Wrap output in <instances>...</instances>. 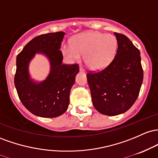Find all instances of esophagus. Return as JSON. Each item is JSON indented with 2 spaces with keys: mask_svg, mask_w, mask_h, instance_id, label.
I'll return each mask as SVG.
<instances>
[{
  "mask_svg": "<svg viewBox=\"0 0 158 158\" xmlns=\"http://www.w3.org/2000/svg\"><path fill=\"white\" fill-rule=\"evenodd\" d=\"M79 70H80V72H84V71H85V70L84 69L82 68V67H80Z\"/></svg>",
  "mask_w": 158,
  "mask_h": 158,
  "instance_id": "esophagus-1",
  "label": "esophagus"
}]
</instances>
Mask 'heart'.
I'll list each match as a JSON object with an SVG mask.
<instances>
[{
    "instance_id": "1",
    "label": "heart",
    "mask_w": 158,
    "mask_h": 158,
    "mask_svg": "<svg viewBox=\"0 0 158 158\" xmlns=\"http://www.w3.org/2000/svg\"><path fill=\"white\" fill-rule=\"evenodd\" d=\"M118 42L113 35L100 32H86L74 38L72 45H63L62 52L72 61H79L84 54V61L89 69L100 70L114 59Z\"/></svg>"
}]
</instances>
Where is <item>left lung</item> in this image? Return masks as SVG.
<instances>
[{"instance_id": "1", "label": "left lung", "mask_w": 158, "mask_h": 158, "mask_svg": "<svg viewBox=\"0 0 158 158\" xmlns=\"http://www.w3.org/2000/svg\"><path fill=\"white\" fill-rule=\"evenodd\" d=\"M118 48L110 64L86 74L93 104L102 114L126 112L139 95L143 80L140 52L126 36L114 33Z\"/></svg>"}]
</instances>
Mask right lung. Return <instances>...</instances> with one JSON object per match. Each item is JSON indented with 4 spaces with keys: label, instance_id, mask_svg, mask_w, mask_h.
<instances>
[{
    "label": "right lung",
    "instance_id": "obj_1",
    "mask_svg": "<svg viewBox=\"0 0 158 158\" xmlns=\"http://www.w3.org/2000/svg\"><path fill=\"white\" fill-rule=\"evenodd\" d=\"M65 33L56 32L35 37L16 57L14 83L19 98L30 112L43 118H55L64 113L69 104V94L79 72L77 64H63L61 42ZM37 53L50 62V72L42 81H34L29 65Z\"/></svg>",
    "mask_w": 158,
    "mask_h": 158
}]
</instances>
